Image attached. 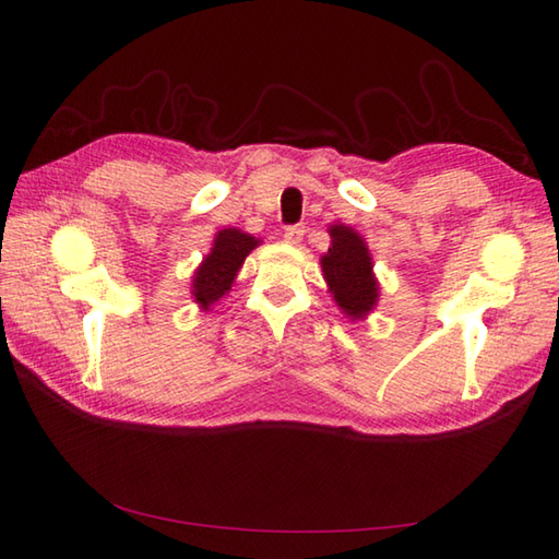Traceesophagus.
<instances>
[{"mask_svg":"<svg viewBox=\"0 0 559 559\" xmlns=\"http://www.w3.org/2000/svg\"><path fill=\"white\" fill-rule=\"evenodd\" d=\"M302 235H305L302 225H288V228L283 230V237H286V242L290 245H298L302 240Z\"/></svg>","mask_w":559,"mask_h":559,"instance_id":"34e87169","label":"esophagus"}]
</instances>
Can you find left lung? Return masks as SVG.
I'll return each mask as SVG.
<instances>
[{"mask_svg": "<svg viewBox=\"0 0 559 559\" xmlns=\"http://www.w3.org/2000/svg\"><path fill=\"white\" fill-rule=\"evenodd\" d=\"M329 235L331 247L322 257L324 278L341 310L350 317H362L377 302L370 252H367L362 237L346 225H331Z\"/></svg>", "mask_w": 559, "mask_h": 559, "instance_id": "left-lung-1", "label": "left lung"}]
</instances>
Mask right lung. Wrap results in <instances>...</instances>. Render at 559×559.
Returning a JSON list of instances; mask_svg holds the SVG:
<instances>
[{"mask_svg": "<svg viewBox=\"0 0 559 559\" xmlns=\"http://www.w3.org/2000/svg\"><path fill=\"white\" fill-rule=\"evenodd\" d=\"M257 245L259 240H254L252 235H245L235 228L221 230L216 235L211 254L201 261L192 283L194 298L204 310H209V305L221 300L223 295L230 290L245 257L252 252Z\"/></svg>", "mask_w": 559, "mask_h": 559, "instance_id": "1", "label": "right lung"}]
</instances>
